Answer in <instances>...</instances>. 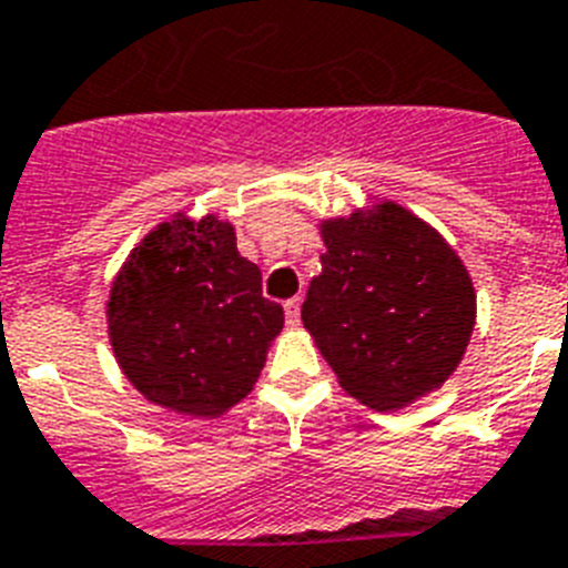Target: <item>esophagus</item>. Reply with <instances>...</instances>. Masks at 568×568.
Segmentation results:
<instances>
[{
  "instance_id": "1",
  "label": "esophagus",
  "mask_w": 568,
  "mask_h": 568,
  "mask_svg": "<svg viewBox=\"0 0 568 568\" xmlns=\"http://www.w3.org/2000/svg\"><path fill=\"white\" fill-rule=\"evenodd\" d=\"M284 316H287V325H298V322H302V298H290V302L284 304Z\"/></svg>"
}]
</instances>
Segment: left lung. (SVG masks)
Wrapping results in <instances>:
<instances>
[{"label":"left lung","instance_id":"8db88e82","mask_svg":"<svg viewBox=\"0 0 568 568\" xmlns=\"http://www.w3.org/2000/svg\"><path fill=\"white\" fill-rule=\"evenodd\" d=\"M318 234L327 252L302 322L339 386L377 412L438 392L476 327L458 252L395 200L322 220Z\"/></svg>","mask_w":568,"mask_h":568}]
</instances>
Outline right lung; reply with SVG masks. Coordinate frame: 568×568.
<instances>
[{
    "label": "right lung",
    "mask_w": 568,
    "mask_h": 568,
    "mask_svg": "<svg viewBox=\"0 0 568 568\" xmlns=\"http://www.w3.org/2000/svg\"><path fill=\"white\" fill-rule=\"evenodd\" d=\"M284 327L261 270L217 214L176 211L135 243L110 284L106 334L130 386L162 409L220 418L257 383Z\"/></svg>",
    "instance_id": "add662e5"
}]
</instances>
